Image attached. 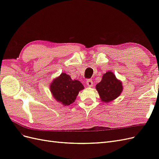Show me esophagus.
Here are the masks:
<instances>
[{"mask_svg": "<svg viewBox=\"0 0 159 159\" xmlns=\"http://www.w3.org/2000/svg\"><path fill=\"white\" fill-rule=\"evenodd\" d=\"M86 84L88 85V87H91V86L93 85V81H92V80H90V79H89V80H88L87 81H86Z\"/></svg>", "mask_w": 159, "mask_h": 159, "instance_id": "34e87169", "label": "esophagus"}]
</instances>
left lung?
<instances>
[{"instance_id":"1","label":"left lung","mask_w":159,"mask_h":159,"mask_svg":"<svg viewBox=\"0 0 159 159\" xmlns=\"http://www.w3.org/2000/svg\"><path fill=\"white\" fill-rule=\"evenodd\" d=\"M96 89L102 102L109 103L119 97L123 90V86L113 72L107 71L103 75L102 81L96 85Z\"/></svg>"}]
</instances>
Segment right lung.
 <instances>
[{
    "mask_svg": "<svg viewBox=\"0 0 159 159\" xmlns=\"http://www.w3.org/2000/svg\"><path fill=\"white\" fill-rule=\"evenodd\" d=\"M84 88L80 81L72 80L71 77L65 73H62L54 80L50 85V91L54 98L64 105L73 103L79 91Z\"/></svg>",
    "mask_w": 159,
    "mask_h": 159,
    "instance_id": "obj_1",
    "label": "right lung"
}]
</instances>
